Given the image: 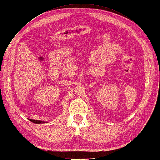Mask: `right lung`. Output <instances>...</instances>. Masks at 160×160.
Listing matches in <instances>:
<instances>
[{
	"instance_id": "add662e5",
	"label": "right lung",
	"mask_w": 160,
	"mask_h": 160,
	"mask_svg": "<svg viewBox=\"0 0 160 160\" xmlns=\"http://www.w3.org/2000/svg\"><path fill=\"white\" fill-rule=\"evenodd\" d=\"M31 122L36 123V124H41V123H45V122L43 121H37V120H33V119H29Z\"/></svg>"
}]
</instances>
